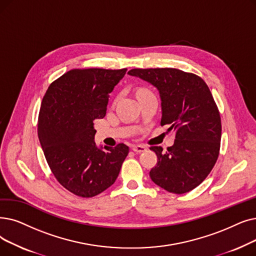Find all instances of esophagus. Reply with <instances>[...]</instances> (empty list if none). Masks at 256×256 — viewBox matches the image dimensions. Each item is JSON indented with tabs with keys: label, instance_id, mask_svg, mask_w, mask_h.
<instances>
[{
	"label": "esophagus",
	"instance_id": "obj_1",
	"mask_svg": "<svg viewBox=\"0 0 256 256\" xmlns=\"http://www.w3.org/2000/svg\"><path fill=\"white\" fill-rule=\"evenodd\" d=\"M132 150H134L135 152H137V154H140V152H144L148 148L144 146H132Z\"/></svg>",
	"mask_w": 256,
	"mask_h": 256
}]
</instances>
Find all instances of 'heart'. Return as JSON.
<instances>
[{
	"label": "heart",
	"instance_id": "b5f03b06",
	"mask_svg": "<svg viewBox=\"0 0 256 256\" xmlns=\"http://www.w3.org/2000/svg\"><path fill=\"white\" fill-rule=\"evenodd\" d=\"M143 92H150V91H148V90H146V88H141V90H139L138 94H139V93H143Z\"/></svg>",
	"mask_w": 256,
	"mask_h": 256
}]
</instances>
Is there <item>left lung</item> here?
Listing matches in <instances>:
<instances>
[{
  "mask_svg": "<svg viewBox=\"0 0 256 256\" xmlns=\"http://www.w3.org/2000/svg\"><path fill=\"white\" fill-rule=\"evenodd\" d=\"M128 74L157 88L161 126L176 130L168 150L150 148L158 157L150 179L172 194L192 190L212 170L220 152V117L208 86L201 77L172 68L132 69Z\"/></svg>",
  "mask_w": 256,
  "mask_h": 256,
  "instance_id": "8db88e82",
  "label": "left lung"
}]
</instances>
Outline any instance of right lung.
<instances>
[{
	"mask_svg": "<svg viewBox=\"0 0 256 256\" xmlns=\"http://www.w3.org/2000/svg\"><path fill=\"white\" fill-rule=\"evenodd\" d=\"M126 69H74L53 82L42 98L38 134L58 181L72 194L92 198L113 185L128 146H98L94 121L106 116L110 93Z\"/></svg>",
	"mask_w": 256,
	"mask_h": 256,
	"instance_id": "right-lung-1",
	"label": "right lung"
}]
</instances>
